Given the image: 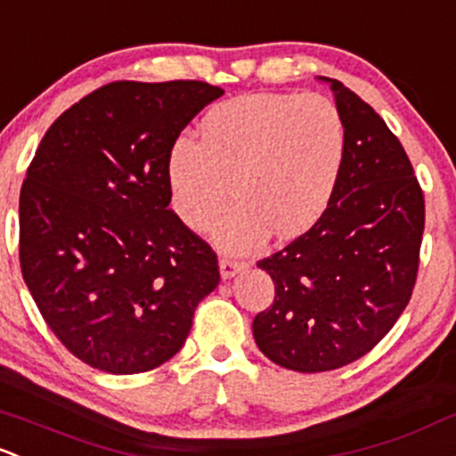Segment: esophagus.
<instances>
[{
	"label": "esophagus",
	"mask_w": 456,
	"mask_h": 456,
	"mask_svg": "<svg viewBox=\"0 0 456 456\" xmlns=\"http://www.w3.org/2000/svg\"><path fill=\"white\" fill-rule=\"evenodd\" d=\"M218 266H220V277H223V280H232V277H236L238 273L247 268V262H238V260H232V257H223V260L218 262Z\"/></svg>",
	"instance_id": "esophagus-1"
}]
</instances>
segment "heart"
<instances>
[{
	"label": "heart",
	"mask_w": 456,
	"mask_h": 456,
	"mask_svg": "<svg viewBox=\"0 0 456 456\" xmlns=\"http://www.w3.org/2000/svg\"><path fill=\"white\" fill-rule=\"evenodd\" d=\"M347 137L337 104L319 94H247L216 104L200 122V143L181 135L166 159L172 212L203 232L229 200L238 203L212 229L229 253L271 236L308 232L325 214L341 179Z\"/></svg>",
	"instance_id": "obj_1"
}]
</instances>
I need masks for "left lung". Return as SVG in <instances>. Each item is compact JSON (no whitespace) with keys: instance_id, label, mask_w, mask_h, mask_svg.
<instances>
[{"instance_id":"obj_1","label":"left lung","mask_w":456,"mask_h":456,"mask_svg":"<svg viewBox=\"0 0 456 456\" xmlns=\"http://www.w3.org/2000/svg\"><path fill=\"white\" fill-rule=\"evenodd\" d=\"M345 122V164L319 220L257 262L275 299L253 319V338L275 365L338 369L385 338L413 292L424 233V194L400 140L365 100L334 78Z\"/></svg>"}]
</instances>
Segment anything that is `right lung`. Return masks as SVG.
I'll list each match as a JSON object with an SVG mask.
<instances>
[{
  "mask_svg": "<svg viewBox=\"0 0 456 456\" xmlns=\"http://www.w3.org/2000/svg\"><path fill=\"white\" fill-rule=\"evenodd\" d=\"M224 91L200 80L104 85L47 128L19 196L23 280L59 341L100 371L170 361L220 281L172 212L166 159Z\"/></svg>",
  "mask_w": 456,
  "mask_h": 456,
  "instance_id": "obj_1",
  "label": "right lung"
}]
</instances>
